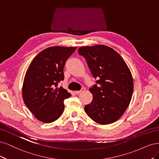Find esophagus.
<instances>
[{
	"label": "esophagus",
	"mask_w": 159,
	"mask_h": 159,
	"mask_svg": "<svg viewBox=\"0 0 159 159\" xmlns=\"http://www.w3.org/2000/svg\"><path fill=\"white\" fill-rule=\"evenodd\" d=\"M84 88H82L80 90L75 91V94H80L81 93H83V92H84Z\"/></svg>",
	"instance_id": "obj_1"
}]
</instances>
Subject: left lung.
<instances>
[{"instance_id":"8db88e82","label":"left lung","mask_w":159,"mask_h":159,"mask_svg":"<svg viewBox=\"0 0 159 159\" xmlns=\"http://www.w3.org/2000/svg\"><path fill=\"white\" fill-rule=\"evenodd\" d=\"M93 77L98 79L89 90L93 99L84 111L99 124L115 122L124 114L134 92V80L125 61L115 50L104 45L81 47Z\"/></svg>"}]
</instances>
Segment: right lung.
Wrapping results in <instances>:
<instances>
[{"label": "right lung", "mask_w": 159, "mask_h": 159, "mask_svg": "<svg viewBox=\"0 0 159 159\" xmlns=\"http://www.w3.org/2000/svg\"><path fill=\"white\" fill-rule=\"evenodd\" d=\"M76 48L54 46L43 50L33 59L25 75L22 97L35 118L52 123L62 115L64 100L71 94L59 83L64 80L66 61Z\"/></svg>", "instance_id": "obj_1"}]
</instances>
